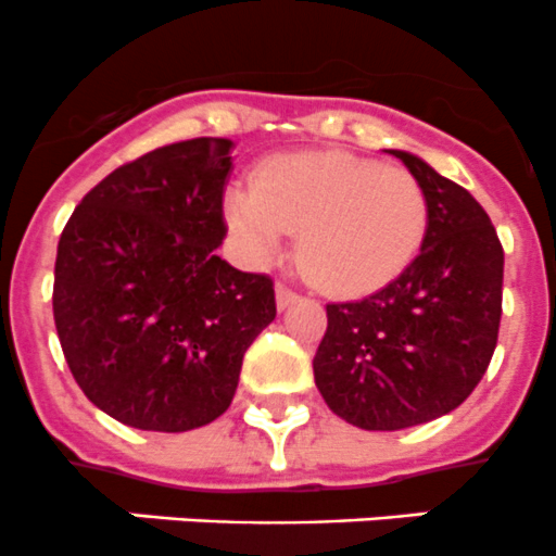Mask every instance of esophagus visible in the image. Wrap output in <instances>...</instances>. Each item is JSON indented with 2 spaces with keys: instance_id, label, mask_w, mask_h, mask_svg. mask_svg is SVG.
<instances>
[{
  "instance_id": "1",
  "label": "esophagus",
  "mask_w": 556,
  "mask_h": 556,
  "mask_svg": "<svg viewBox=\"0 0 556 556\" xmlns=\"http://www.w3.org/2000/svg\"><path fill=\"white\" fill-rule=\"evenodd\" d=\"M299 299L301 295L295 293L293 288H288L285 282H277V306L279 309H288V306H293Z\"/></svg>"
}]
</instances>
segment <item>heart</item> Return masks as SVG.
<instances>
[{
    "mask_svg": "<svg viewBox=\"0 0 556 556\" xmlns=\"http://www.w3.org/2000/svg\"><path fill=\"white\" fill-rule=\"evenodd\" d=\"M226 217L255 261H274L288 231H299V263L312 282L336 295H366L412 266L430 206L406 169L319 150L263 164L255 188L228 190Z\"/></svg>",
    "mask_w": 556,
    "mask_h": 556,
    "instance_id": "1",
    "label": "heart"
}]
</instances>
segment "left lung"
Segmentation results:
<instances>
[{
    "mask_svg": "<svg viewBox=\"0 0 556 556\" xmlns=\"http://www.w3.org/2000/svg\"><path fill=\"white\" fill-rule=\"evenodd\" d=\"M430 223L412 266L363 301L328 304L314 384L363 430H403L454 412L481 382L503 314V247L479 201L422 159Z\"/></svg>",
    "mask_w": 556,
    "mask_h": 556,
    "instance_id": "left-lung-1",
    "label": "left lung"
}]
</instances>
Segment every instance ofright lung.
Listing matches in <instances>:
<instances>
[{"instance_id": "obj_1", "label": "right lung", "mask_w": 556, "mask_h": 556, "mask_svg": "<svg viewBox=\"0 0 556 556\" xmlns=\"http://www.w3.org/2000/svg\"><path fill=\"white\" fill-rule=\"evenodd\" d=\"M231 139L199 137L117 166L59 239L53 317L93 406L159 433L210 425L247 346L277 317L274 282L217 255Z\"/></svg>"}]
</instances>
